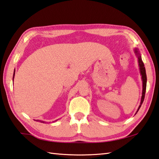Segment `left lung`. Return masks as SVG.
Instances as JSON below:
<instances>
[{
	"label": "left lung",
	"mask_w": 159,
	"mask_h": 159,
	"mask_svg": "<svg viewBox=\"0 0 159 159\" xmlns=\"http://www.w3.org/2000/svg\"><path fill=\"white\" fill-rule=\"evenodd\" d=\"M134 52L136 55L137 56L138 58V62H139V69H140V72H141V75L143 80V92H142V96H141V103H140L139 107L138 108V110L136 111V113L138 112L139 110L140 107H141L143 102L144 101L145 98V91H146V85H147V76H146V71H145V68L144 66V63L142 61L141 56L139 52V49L137 48L134 49Z\"/></svg>",
	"instance_id": "obj_1"
}]
</instances>
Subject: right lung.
Returning <instances> with one entry per match:
<instances>
[{"mask_svg":"<svg viewBox=\"0 0 159 159\" xmlns=\"http://www.w3.org/2000/svg\"><path fill=\"white\" fill-rule=\"evenodd\" d=\"M14 75H15V70H14V75H13V80H14ZM36 121H39V122H40V123H45V121H43V120H36Z\"/></svg>","mask_w":159,"mask_h":159,"instance_id":"1","label":"right lung"}]
</instances>
